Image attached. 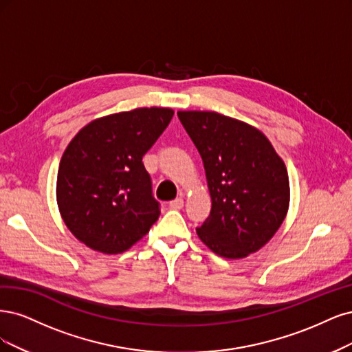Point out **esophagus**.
Listing matches in <instances>:
<instances>
[{
    "instance_id": "34e87169",
    "label": "esophagus",
    "mask_w": 352,
    "mask_h": 352,
    "mask_svg": "<svg viewBox=\"0 0 352 352\" xmlns=\"http://www.w3.org/2000/svg\"><path fill=\"white\" fill-rule=\"evenodd\" d=\"M183 206H184V200L181 199V197H178V199L173 200V201H169V208L174 209V210H178V209H181Z\"/></svg>"
}]
</instances>
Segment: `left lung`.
Wrapping results in <instances>:
<instances>
[{
  "instance_id": "left-lung-1",
  "label": "left lung",
  "mask_w": 352,
  "mask_h": 352,
  "mask_svg": "<svg viewBox=\"0 0 352 352\" xmlns=\"http://www.w3.org/2000/svg\"><path fill=\"white\" fill-rule=\"evenodd\" d=\"M177 116L201 156L212 197L200 240L226 258L260 250L287 217L285 164L266 135L243 121L208 111Z\"/></svg>"
}]
</instances>
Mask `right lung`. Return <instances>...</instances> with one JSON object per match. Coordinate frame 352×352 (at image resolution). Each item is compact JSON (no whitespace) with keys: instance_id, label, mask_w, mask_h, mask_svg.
<instances>
[{"instance_id":"obj_1","label":"right lung","mask_w":352,"mask_h":352,"mask_svg":"<svg viewBox=\"0 0 352 352\" xmlns=\"http://www.w3.org/2000/svg\"><path fill=\"white\" fill-rule=\"evenodd\" d=\"M174 116L138 108L89 122L61 157L56 201L73 235L105 254L129 250L161 214L142 162Z\"/></svg>"}]
</instances>
